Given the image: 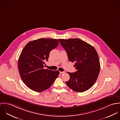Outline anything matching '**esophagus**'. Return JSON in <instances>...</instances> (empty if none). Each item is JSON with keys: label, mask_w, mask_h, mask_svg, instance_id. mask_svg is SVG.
Returning a JSON list of instances; mask_svg holds the SVG:
<instances>
[{"label": "esophagus", "mask_w": 120, "mask_h": 120, "mask_svg": "<svg viewBox=\"0 0 120 120\" xmlns=\"http://www.w3.org/2000/svg\"><path fill=\"white\" fill-rule=\"evenodd\" d=\"M60 74H63L65 73V71H60Z\"/></svg>", "instance_id": "obj_1"}]
</instances>
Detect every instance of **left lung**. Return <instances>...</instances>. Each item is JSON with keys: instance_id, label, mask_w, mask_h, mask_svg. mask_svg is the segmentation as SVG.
Returning a JSON list of instances; mask_svg holds the SVG:
<instances>
[{"instance_id": "obj_1", "label": "left lung", "mask_w": 120, "mask_h": 120, "mask_svg": "<svg viewBox=\"0 0 120 120\" xmlns=\"http://www.w3.org/2000/svg\"><path fill=\"white\" fill-rule=\"evenodd\" d=\"M66 50L70 61L75 62L77 71L67 72L70 79L66 82L72 90L82 92L90 88L98 76L100 64L98 53L90 44L78 38L58 39Z\"/></svg>"}]
</instances>
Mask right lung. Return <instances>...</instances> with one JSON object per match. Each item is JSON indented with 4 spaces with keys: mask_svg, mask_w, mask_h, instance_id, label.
<instances>
[{
    "mask_svg": "<svg viewBox=\"0 0 120 120\" xmlns=\"http://www.w3.org/2000/svg\"><path fill=\"white\" fill-rule=\"evenodd\" d=\"M57 39L41 38L28 42L18 59V71L24 83L36 92L49 89L60 71L44 69L52 50L59 45Z\"/></svg>",
    "mask_w": 120,
    "mask_h": 120,
    "instance_id": "obj_1",
    "label": "right lung"
}]
</instances>
